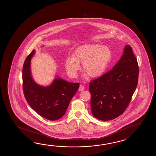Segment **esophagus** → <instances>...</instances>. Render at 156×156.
<instances>
[{"instance_id":"esophagus-1","label":"esophagus","mask_w":156,"mask_h":156,"mask_svg":"<svg viewBox=\"0 0 156 156\" xmlns=\"http://www.w3.org/2000/svg\"><path fill=\"white\" fill-rule=\"evenodd\" d=\"M84 89H85L84 86L81 85H80L79 88V90L80 91H83Z\"/></svg>"}]
</instances>
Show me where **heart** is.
I'll return each instance as SVG.
<instances>
[{
    "label": "heart",
    "instance_id": "1",
    "mask_svg": "<svg viewBox=\"0 0 156 156\" xmlns=\"http://www.w3.org/2000/svg\"><path fill=\"white\" fill-rule=\"evenodd\" d=\"M112 58V52L109 47L100 44H87L76 48L73 57L67 58L65 69L67 73L72 77L76 76L82 63L83 77L88 76L95 78L102 75L105 71Z\"/></svg>",
    "mask_w": 156,
    "mask_h": 156
}]
</instances>
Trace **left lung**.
<instances>
[{
  "instance_id": "8db88e82",
  "label": "left lung",
  "mask_w": 156,
  "mask_h": 156,
  "mask_svg": "<svg viewBox=\"0 0 156 156\" xmlns=\"http://www.w3.org/2000/svg\"><path fill=\"white\" fill-rule=\"evenodd\" d=\"M138 74L137 60L132 47L126 45L123 55L113 69L90 83L94 116L106 121L122 114L136 90Z\"/></svg>"
}]
</instances>
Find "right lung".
<instances>
[{"instance_id":"add662e5","label":"right lung","mask_w":156,"mask_h":156,"mask_svg":"<svg viewBox=\"0 0 156 156\" xmlns=\"http://www.w3.org/2000/svg\"><path fill=\"white\" fill-rule=\"evenodd\" d=\"M35 50L24 62L22 79L24 94L27 103L38 114L49 120H56L64 115L70 101L79 87V83L68 82L57 76L52 83L41 86L33 80L30 62Z\"/></svg>"}]
</instances>
